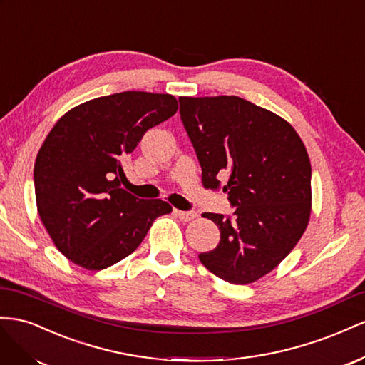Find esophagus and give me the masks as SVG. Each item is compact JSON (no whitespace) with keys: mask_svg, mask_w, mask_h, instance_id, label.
<instances>
[{"mask_svg":"<svg viewBox=\"0 0 365 365\" xmlns=\"http://www.w3.org/2000/svg\"><path fill=\"white\" fill-rule=\"evenodd\" d=\"M174 214L180 218L182 222H191L197 217L195 211H180V210H174Z\"/></svg>","mask_w":365,"mask_h":365,"instance_id":"34e87169","label":"esophagus"}]
</instances>
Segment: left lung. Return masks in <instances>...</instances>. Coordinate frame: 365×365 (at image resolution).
<instances>
[{
    "instance_id": "8db88e82",
    "label": "left lung",
    "mask_w": 365,
    "mask_h": 365,
    "mask_svg": "<svg viewBox=\"0 0 365 365\" xmlns=\"http://www.w3.org/2000/svg\"><path fill=\"white\" fill-rule=\"evenodd\" d=\"M180 118L206 190L223 188L234 218L205 212L220 243L199 255L215 277L249 284L274 270L304 234L312 211L310 159L295 128L238 96H180Z\"/></svg>"
}]
</instances>
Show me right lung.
Returning a JSON list of instances; mask_svg holds the SVG:
<instances>
[{"instance_id": "right-lung-1", "label": "right lung", "mask_w": 365, "mask_h": 365, "mask_svg": "<svg viewBox=\"0 0 365 365\" xmlns=\"http://www.w3.org/2000/svg\"><path fill=\"white\" fill-rule=\"evenodd\" d=\"M173 95L123 91L68 110L50 130L35 162L36 207L58 251L88 270L136 251L155 218L173 207L122 188V162L143 134L174 116Z\"/></svg>"}]
</instances>
